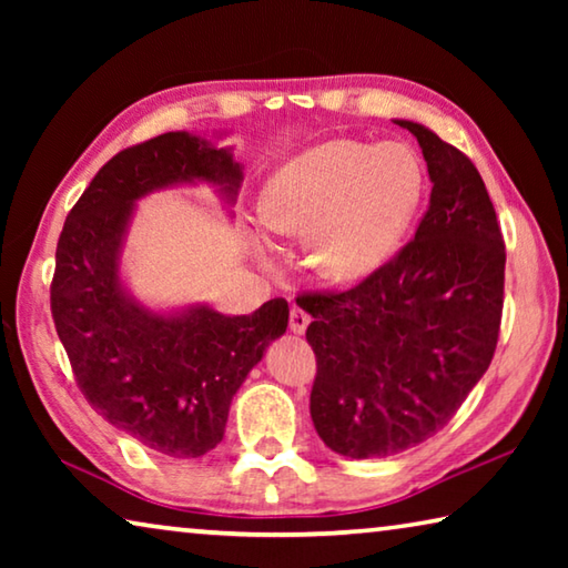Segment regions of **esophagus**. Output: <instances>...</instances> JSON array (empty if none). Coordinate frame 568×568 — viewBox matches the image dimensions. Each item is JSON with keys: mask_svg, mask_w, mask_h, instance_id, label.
Wrapping results in <instances>:
<instances>
[{"mask_svg": "<svg viewBox=\"0 0 568 568\" xmlns=\"http://www.w3.org/2000/svg\"><path fill=\"white\" fill-rule=\"evenodd\" d=\"M307 323H311V315L301 311V307H293V311H291V331L295 335H303L307 331Z\"/></svg>", "mask_w": 568, "mask_h": 568, "instance_id": "obj_1", "label": "esophagus"}]
</instances>
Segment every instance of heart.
Returning a JSON list of instances; mask_svg holds the SVG:
<instances>
[{"mask_svg": "<svg viewBox=\"0 0 568 568\" xmlns=\"http://www.w3.org/2000/svg\"><path fill=\"white\" fill-rule=\"evenodd\" d=\"M420 192L423 170L410 148L331 140L273 172L257 215L275 235L303 233L305 265L318 275L358 281L396 253Z\"/></svg>", "mask_w": 568, "mask_h": 568, "instance_id": "1", "label": "heart"}]
</instances>
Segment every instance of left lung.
<instances>
[{
    "label": "left lung",
    "instance_id": "1",
    "mask_svg": "<svg viewBox=\"0 0 568 568\" xmlns=\"http://www.w3.org/2000/svg\"><path fill=\"white\" fill-rule=\"evenodd\" d=\"M434 182L416 237L345 293H311L318 358L313 426L331 450L386 458L436 436L491 365L506 247L484 180L464 152L410 120Z\"/></svg>",
    "mask_w": 568,
    "mask_h": 568
}]
</instances>
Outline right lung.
I'll list each match as a JSON object with an SVG mask.
<instances>
[{
    "instance_id": "1",
    "label": "right lung",
    "mask_w": 568,
    "mask_h": 568,
    "mask_svg": "<svg viewBox=\"0 0 568 568\" xmlns=\"http://www.w3.org/2000/svg\"><path fill=\"white\" fill-rule=\"evenodd\" d=\"M195 182L233 205L243 165L190 132L118 152L64 220L50 291L57 335L90 406L170 458L205 456L223 440L233 396L291 315L283 297L250 315L203 303L160 313L128 291L120 257L134 203Z\"/></svg>"
}]
</instances>
